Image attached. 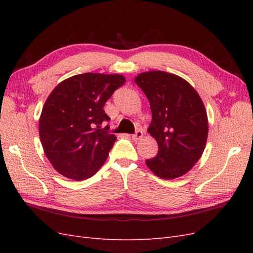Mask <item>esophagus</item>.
Returning a JSON list of instances; mask_svg holds the SVG:
<instances>
[{"instance_id": "esophagus-1", "label": "esophagus", "mask_w": 253, "mask_h": 253, "mask_svg": "<svg viewBox=\"0 0 253 253\" xmlns=\"http://www.w3.org/2000/svg\"><path fill=\"white\" fill-rule=\"evenodd\" d=\"M142 136H143V133H142V131H137L133 136H132V138H133V140H135V141H137V140H139V139H141L142 138Z\"/></svg>"}]
</instances>
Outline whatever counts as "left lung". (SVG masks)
Returning <instances> with one entry per match:
<instances>
[{
  "mask_svg": "<svg viewBox=\"0 0 253 253\" xmlns=\"http://www.w3.org/2000/svg\"><path fill=\"white\" fill-rule=\"evenodd\" d=\"M135 82L150 101L148 132L158 144L157 155L145 165L163 179L180 177L206 148L209 126L202 98L187 80L167 72H143Z\"/></svg>",
  "mask_w": 253,
  "mask_h": 253,
  "instance_id": "left-lung-1",
  "label": "left lung"
}]
</instances>
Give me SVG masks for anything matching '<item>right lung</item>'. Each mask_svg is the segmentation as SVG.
Segmentation results:
<instances>
[{
	"mask_svg": "<svg viewBox=\"0 0 253 253\" xmlns=\"http://www.w3.org/2000/svg\"><path fill=\"white\" fill-rule=\"evenodd\" d=\"M125 82L120 74L85 73L52 89L41 112L39 135L45 155L61 175L89 178L108 159L116 136L101 129L110 120L103 106Z\"/></svg>",
	"mask_w": 253,
	"mask_h": 253,
	"instance_id": "add662e5",
	"label": "right lung"
}]
</instances>
